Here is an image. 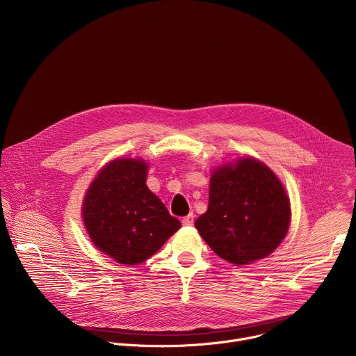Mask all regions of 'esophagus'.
<instances>
[{
    "mask_svg": "<svg viewBox=\"0 0 356 356\" xmlns=\"http://www.w3.org/2000/svg\"><path fill=\"white\" fill-rule=\"evenodd\" d=\"M181 224H183L184 227H191V225L194 224V216H193V214H188L187 217H184V218L181 220Z\"/></svg>",
    "mask_w": 356,
    "mask_h": 356,
    "instance_id": "esophagus-1",
    "label": "esophagus"
}]
</instances>
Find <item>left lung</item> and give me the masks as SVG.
<instances>
[{
  "mask_svg": "<svg viewBox=\"0 0 356 356\" xmlns=\"http://www.w3.org/2000/svg\"><path fill=\"white\" fill-rule=\"evenodd\" d=\"M289 224L290 202L282 183L268 166L245 158L213 173L209 210L195 228L220 258L248 265L270 255Z\"/></svg>",
  "mask_w": 356,
  "mask_h": 356,
  "instance_id": "8db88e82",
  "label": "left lung"
}]
</instances>
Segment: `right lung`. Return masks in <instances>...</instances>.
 <instances>
[{
    "label": "right lung",
    "mask_w": 356,
    "mask_h": 356,
    "mask_svg": "<svg viewBox=\"0 0 356 356\" xmlns=\"http://www.w3.org/2000/svg\"><path fill=\"white\" fill-rule=\"evenodd\" d=\"M146 169L142 161H114L98 173L84 198L83 218L91 241L122 265L150 258L180 228L147 188Z\"/></svg>",
    "instance_id": "add662e5"
}]
</instances>
